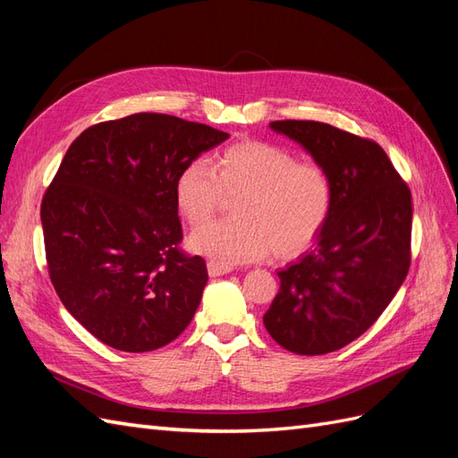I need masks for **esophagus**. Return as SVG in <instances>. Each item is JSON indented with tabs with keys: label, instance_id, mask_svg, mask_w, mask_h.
Masks as SVG:
<instances>
[{
	"label": "esophagus",
	"instance_id": "34e87169",
	"mask_svg": "<svg viewBox=\"0 0 458 458\" xmlns=\"http://www.w3.org/2000/svg\"><path fill=\"white\" fill-rule=\"evenodd\" d=\"M207 268H208L210 276H220V275H226V273L232 271L230 265H222V263H216V261H208Z\"/></svg>",
	"mask_w": 458,
	"mask_h": 458
}]
</instances>
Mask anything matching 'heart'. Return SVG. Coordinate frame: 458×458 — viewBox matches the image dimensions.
Masks as SVG:
<instances>
[{"label": "heart", "instance_id": "obj_1", "mask_svg": "<svg viewBox=\"0 0 458 458\" xmlns=\"http://www.w3.org/2000/svg\"><path fill=\"white\" fill-rule=\"evenodd\" d=\"M175 205L201 226L236 199V218L213 222L190 238L191 250L222 265L259 261L267 253L290 259L321 236L333 208L331 174L318 160H298L290 148L240 140L185 164L175 178Z\"/></svg>", "mask_w": 458, "mask_h": 458}]
</instances>
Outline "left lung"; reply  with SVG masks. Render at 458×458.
I'll list each match as a JSON object with an SVG mask.
<instances>
[{
  "label": "left lung",
  "instance_id": "left-lung-1",
  "mask_svg": "<svg viewBox=\"0 0 458 458\" xmlns=\"http://www.w3.org/2000/svg\"><path fill=\"white\" fill-rule=\"evenodd\" d=\"M329 170L333 208L315 248L278 271L263 323L300 356L341 350L379 319L404 283L412 240V195L371 139L323 122H273Z\"/></svg>",
  "mask_w": 458,
  "mask_h": 458
}]
</instances>
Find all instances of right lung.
Masks as SVG:
<instances>
[{"mask_svg": "<svg viewBox=\"0 0 458 458\" xmlns=\"http://www.w3.org/2000/svg\"><path fill=\"white\" fill-rule=\"evenodd\" d=\"M228 133L140 112L90 125L40 205L48 275L65 310L100 343L150 352L191 323L208 280L185 253L175 178Z\"/></svg>", "mask_w": 458, "mask_h": 458, "instance_id": "right-lung-1", "label": "right lung"}]
</instances>
